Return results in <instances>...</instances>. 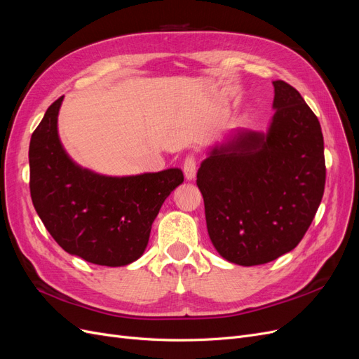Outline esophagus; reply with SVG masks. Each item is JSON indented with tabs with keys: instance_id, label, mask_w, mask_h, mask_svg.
Wrapping results in <instances>:
<instances>
[{
	"instance_id": "1",
	"label": "esophagus",
	"mask_w": 359,
	"mask_h": 359,
	"mask_svg": "<svg viewBox=\"0 0 359 359\" xmlns=\"http://www.w3.org/2000/svg\"><path fill=\"white\" fill-rule=\"evenodd\" d=\"M196 158H194L193 154H189L186 157V160H184V165H182V170H184V175H186V178L189 181L194 180V177H196Z\"/></svg>"
}]
</instances>
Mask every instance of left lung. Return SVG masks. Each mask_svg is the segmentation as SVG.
Returning a JSON list of instances; mask_svg holds the SVG:
<instances>
[{
	"label": "left lung",
	"instance_id": "1",
	"mask_svg": "<svg viewBox=\"0 0 359 359\" xmlns=\"http://www.w3.org/2000/svg\"><path fill=\"white\" fill-rule=\"evenodd\" d=\"M268 135L238 133L198 170L206 227L229 262L253 266L295 248L320 205L327 168L318 116L285 81H274Z\"/></svg>",
	"mask_w": 359,
	"mask_h": 359
}]
</instances>
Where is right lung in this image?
Instances as JSON below:
<instances>
[{"instance_id":"1","label":"right lung","mask_w":359,"mask_h":359,"mask_svg":"<svg viewBox=\"0 0 359 359\" xmlns=\"http://www.w3.org/2000/svg\"><path fill=\"white\" fill-rule=\"evenodd\" d=\"M61 102L48 107L31 136L32 205L67 253L95 265L132 264L145 252L163 202L184 181L182 170L112 178L76 166L58 137Z\"/></svg>"}]
</instances>
